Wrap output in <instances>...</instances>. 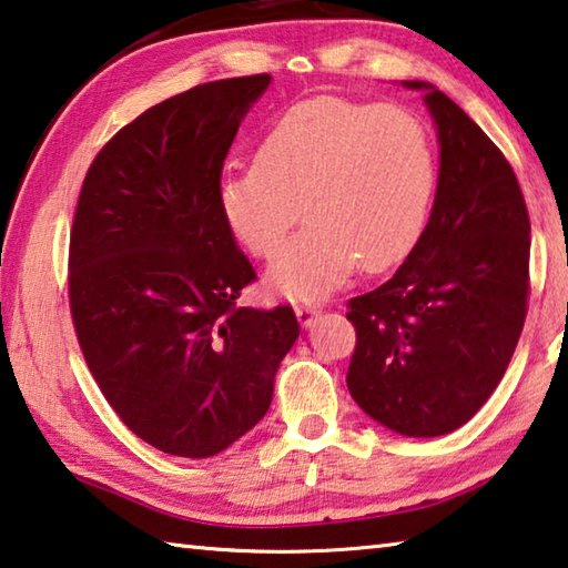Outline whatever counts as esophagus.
Wrapping results in <instances>:
<instances>
[{"instance_id": "obj_1", "label": "esophagus", "mask_w": 568, "mask_h": 568, "mask_svg": "<svg viewBox=\"0 0 568 568\" xmlns=\"http://www.w3.org/2000/svg\"><path fill=\"white\" fill-rule=\"evenodd\" d=\"M294 312H296V320H300L304 326H312L316 322V316H320V304L300 302L294 304Z\"/></svg>"}]
</instances>
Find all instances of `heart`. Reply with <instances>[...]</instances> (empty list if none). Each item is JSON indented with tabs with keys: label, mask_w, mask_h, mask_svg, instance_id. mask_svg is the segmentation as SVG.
I'll list each match as a JSON object with an SVG mask.
<instances>
[{
	"label": "heart",
	"mask_w": 568,
	"mask_h": 568,
	"mask_svg": "<svg viewBox=\"0 0 568 568\" xmlns=\"http://www.w3.org/2000/svg\"><path fill=\"white\" fill-rule=\"evenodd\" d=\"M436 154L409 109L316 97L266 129L254 164L229 169L219 209L239 244L274 258L302 214L310 219L268 272L276 292L316 300L352 274L382 272L412 252L429 222Z\"/></svg>",
	"instance_id": "heart-1"
}]
</instances>
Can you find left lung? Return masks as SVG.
I'll use <instances>...</instances> for the list:
<instances>
[{"mask_svg": "<svg viewBox=\"0 0 568 568\" xmlns=\"http://www.w3.org/2000/svg\"><path fill=\"white\" fill-rule=\"evenodd\" d=\"M439 129L434 209L406 262L346 302L356 346L346 386L404 436H442L481 409L509 366L529 312L531 222L501 149L432 84Z\"/></svg>", "mask_w": 568, "mask_h": 568, "instance_id": "8db88e82", "label": "left lung"}]
</instances>
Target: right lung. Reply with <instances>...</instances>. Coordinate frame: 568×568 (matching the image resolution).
Listing matches in <instances>:
<instances>
[{"mask_svg": "<svg viewBox=\"0 0 568 568\" xmlns=\"http://www.w3.org/2000/svg\"><path fill=\"white\" fill-rule=\"evenodd\" d=\"M268 74L146 109L94 156L69 234V310L104 399L159 452L206 459L266 414L294 310L239 306L256 278L219 209L239 122Z\"/></svg>", "mask_w": 568, "mask_h": 568, "instance_id": "add662e5", "label": "right lung"}]
</instances>
